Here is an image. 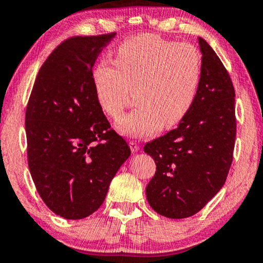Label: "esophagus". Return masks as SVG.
<instances>
[{"label": "esophagus", "instance_id": "esophagus-1", "mask_svg": "<svg viewBox=\"0 0 263 263\" xmlns=\"http://www.w3.org/2000/svg\"><path fill=\"white\" fill-rule=\"evenodd\" d=\"M129 148H131L132 152H137V151H140V144L137 143L136 141H129Z\"/></svg>", "mask_w": 263, "mask_h": 263}]
</instances>
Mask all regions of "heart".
I'll return each instance as SVG.
<instances>
[{
	"label": "heart",
	"instance_id": "1",
	"mask_svg": "<svg viewBox=\"0 0 263 263\" xmlns=\"http://www.w3.org/2000/svg\"><path fill=\"white\" fill-rule=\"evenodd\" d=\"M203 80V54L197 45L155 34L126 39L116 59L100 60L91 71L96 101L116 120L135 89L137 106L117 122L126 136L144 137L179 125L197 101Z\"/></svg>",
	"mask_w": 263,
	"mask_h": 263
}]
</instances>
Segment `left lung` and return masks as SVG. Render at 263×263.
<instances>
[{
  "label": "left lung",
  "instance_id": "1",
  "mask_svg": "<svg viewBox=\"0 0 263 263\" xmlns=\"http://www.w3.org/2000/svg\"><path fill=\"white\" fill-rule=\"evenodd\" d=\"M203 80L197 101L177 128L144 144L156 162L146 188L153 210L184 219L200 211L222 188L234 158L236 138L235 90L213 48L198 38Z\"/></svg>",
  "mask_w": 263,
  "mask_h": 263
}]
</instances>
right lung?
Returning <instances> with one entry per match:
<instances>
[{
  "mask_svg": "<svg viewBox=\"0 0 263 263\" xmlns=\"http://www.w3.org/2000/svg\"><path fill=\"white\" fill-rule=\"evenodd\" d=\"M115 32L62 42L39 69L26 108L27 158L42 200L78 220L104 203L111 180L131 155L96 101L98 54Z\"/></svg>",
  "mask_w": 263,
  "mask_h": 263,
  "instance_id": "add662e5",
  "label": "right lung"
}]
</instances>
